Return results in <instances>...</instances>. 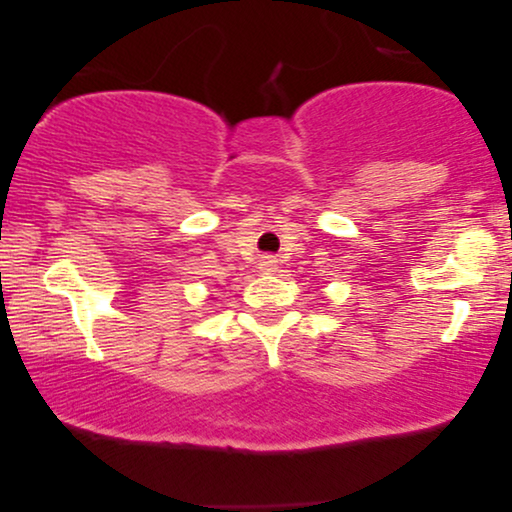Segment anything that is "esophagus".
<instances>
[{
	"label": "esophagus",
	"mask_w": 512,
	"mask_h": 512,
	"mask_svg": "<svg viewBox=\"0 0 512 512\" xmlns=\"http://www.w3.org/2000/svg\"><path fill=\"white\" fill-rule=\"evenodd\" d=\"M261 270H263V272H274V270H276V261H274L272 256H265V258H263V261H261Z\"/></svg>",
	"instance_id": "34e87169"
}]
</instances>
